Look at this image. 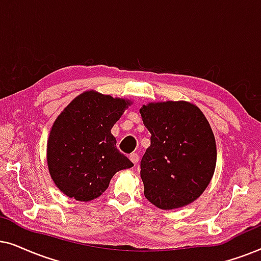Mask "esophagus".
Masks as SVG:
<instances>
[{
  "label": "esophagus",
  "mask_w": 261,
  "mask_h": 261,
  "mask_svg": "<svg viewBox=\"0 0 261 261\" xmlns=\"http://www.w3.org/2000/svg\"><path fill=\"white\" fill-rule=\"evenodd\" d=\"M130 160L133 161L134 165H137L138 161H140V155L136 154V152H134V154L130 155Z\"/></svg>",
  "instance_id": "obj_1"
}]
</instances>
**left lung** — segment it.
<instances>
[{
	"label": "left lung",
	"mask_w": 261,
	"mask_h": 261,
	"mask_svg": "<svg viewBox=\"0 0 261 261\" xmlns=\"http://www.w3.org/2000/svg\"><path fill=\"white\" fill-rule=\"evenodd\" d=\"M140 112L151 134L140 165L145 198L163 210L192 203L209 185L216 167L209 121L186 101L149 103Z\"/></svg>",
	"instance_id": "obj_1"
}]
</instances>
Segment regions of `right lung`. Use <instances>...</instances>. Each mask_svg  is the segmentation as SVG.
Wrapping results in <instances>:
<instances>
[{"label":"right lung","mask_w":261,"mask_h":261,"mask_svg":"<svg viewBox=\"0 0 261 261\" xmlns=\"http://www.w3.org/2000/svg\"><path fill=\"white\" fill-rule=\"evenodd\" d=\"M128 105L125 100L86 92L56 119L47 141V166L56 186L68 197L93 200L105 192L117 172L134 166L111 134Z\"/></svg>","instance_id":"right-lung-1"}]
</instances>
